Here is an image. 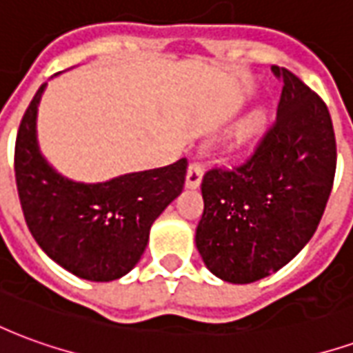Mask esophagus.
<instances>
[{
    "label": "esophagus",
    "mask_w": 353,
    "mask_h": 353,
    "mask_svg": "<svg viewBox=\"0 0 353 353\" xmlns=\"http://www.w3.org/2000/svg\"><path fill=\"white\" fill-rule=\"evenodd\" d=\"M202 176H204V170L200 162H191L189 168H187V177H185V187L187 189H196L202 183Z\"/></svg>",
    "instance_id": "34e87169"
}]
</instances>
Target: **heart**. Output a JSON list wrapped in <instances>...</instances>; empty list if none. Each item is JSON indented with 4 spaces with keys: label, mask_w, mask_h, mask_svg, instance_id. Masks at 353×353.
<instances>
[{
    "label": "heart",
    "mask_w": 353,
    "mask_h": 353,
    "mask_svg": "<svg viewBox=\"0 0 353 353\" xmlns=\"http://www.w3.org/2000/svg\"><path fill=\"white\" fill-rule=\"evenodd\" d=\"M261 121H263V115H261V113H252V115L248 117L244 123H242V132L248 134V132L255 130L261 124Z\"/></svg>",
    "instance_id": "b5f03b06"
}]
</instances>
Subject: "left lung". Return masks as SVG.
<instances>
[{
  "instance_id": "1",
  "label": "left lung",
  "mask_w": 353,
  "mask_h": 353,
  "mask_svg": "<svg viewBox=\"0 0 353 353\" xmlns=\"http://www.w3.org/2000/svg\"><path fill=\"white\" fill-rule=\"evenodd\" d=\"M283 83L276 123L250 159L208 170L196 250L229 283L278 272L308 244L333 189L336 141L329 109L296 75L272 65Z\"/></svg>"
}]
</instances>
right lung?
<instances>
[{"instance_id":"obj_1","label":"right lung","mask_w":353,"mask_h":353,"mask_svg":"<svg viewBox=\"0 0 353 353\" xmlns=\"http://www.w3.org/2000/svg\"><path fill=\"white\" fill-rule=\"evenodd\" d=\"M47 83L22 117L14 177L24 219L50 259L90 281L123 278L138 265L154 219L183 191L187 159L103 183H79L50 166L37 143V109Z\"/></svg>"}]
</instances>
